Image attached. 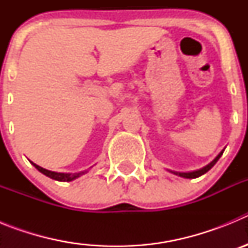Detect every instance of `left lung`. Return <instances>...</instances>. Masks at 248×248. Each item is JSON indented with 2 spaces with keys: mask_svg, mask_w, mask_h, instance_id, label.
Masks as SVG:
<instances>
[{
  "mask_svg": "<svg viewBox=\"0 0 248 248\" xmlns=\"http://www.w3.org/2000/svg\"><path fill=\"white\" fill-rule=\"evenodd\" d=\"M222 153H223V151H221L220 154H218L217 156H216V159H215L214 161H211V163H210L209 165H206L205 168L200 169V170H196V171H192V172H175V174L180 175V176H183V177H186V179H195V177L201 176V175H203V174H205V172L209 171L210 169H211L212 166L215 165V164L217 163V160L220 159L221 155H222Z\"/></svg>",
  "mask_w": 248,
  "mask_h": 248,
  "instance_id": "obj_1",
  "label": "left lung"
}]
</instances>
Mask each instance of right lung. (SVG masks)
I'll return each instance as SVG.
<instances>
[{"label":"right lung","instance_id":"obj_1","mask_svg":"<svg viewBox=\"0 0 248 248\" xmlns=\"http://www.w3.org/2000/svg\"><path fill=\"white\" fill-rule=\"evenodd\" d=\"M32 164H33L34 168H36L38 171H41L42 174H45L46 176L50 177V179H53V180H57V181H72L74 180V179H77L78 176H80L82 174H84V172H78V174H63V172H54V171H49V170H46V169L36 165L34 163Z\"/></svg>","mask_w":248,"mask_h":248}]
</instances>
